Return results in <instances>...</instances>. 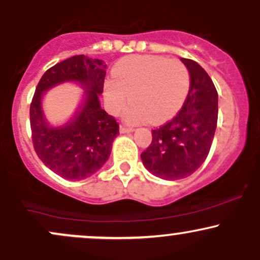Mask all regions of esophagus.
Segmentation results:
<instances>
[{
	"mask_svg": "<svg viewBox=\"0 0 260 260\" xmlns=\"http://www.w3.org/2000/svg\"><path fill=\"white\" fill-rule=\"evenodd\" d=\"M120 132H121V133H129V132H133V128L126 127V126H123V124H121V126H120Z\"/></svg>",
	"mask_w": 260,
	"mask_h": 260,
	"instance_id": "34e87169",
	"label": "esophagus"
}]
</instances>
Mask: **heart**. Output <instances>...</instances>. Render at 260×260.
Listing matches in <instances>:
<instances>
[{
    "mask_svg": "<svg viewBox=\"0 0 260 260\" xmlns=\"http://www.w3.org/2000/svg\"><path fill=\"white\" fill-rule=\"evenodd\" d=\"M189 90V72L181 61L154 55H134L122 58L105 83V100L112 113L126 111L131 123L164 122L175 116Z\"/></svg>",
    "mask_w": 260,
    "mask_h": 260,
    "instance_id": "1",
    "label": "heart"
}]
</instances>
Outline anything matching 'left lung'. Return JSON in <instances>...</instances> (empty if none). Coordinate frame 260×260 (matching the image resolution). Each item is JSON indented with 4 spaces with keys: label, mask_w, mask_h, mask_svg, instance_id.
Returning <instances> with one entry per match:
<instances>
[{
    "label": "left lung",
    "mask_w": 260,
    "mask_h": 260,
    "mask_svg": "<svg viewBox=\"0 0 260 260\" xmlns=\"http://www.w3.org/2000/svg\"><path fill=\"white\" fill-rule=\"evenodd\" d=\"M190 77L183 106L172 120L151 129L150 145L140 154L151 174L164 180L192 175L207 159L217 124V91L204 68L181 58Z\"/></svg>",
    "instance_id": "1"
}]
</instances>
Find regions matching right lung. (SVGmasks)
I'll return each instance as SVG.
<instances>
[{
	"label": "right lung",
	"instance_id": "obj_1",
	"mask_svg": "<svg viewBox=\"0 0 260 260\" xmlns=\"http://www.w3.org/2000/svg\"><path fill=\"white\" fill-rule=\"evenodd\" d=\"M106 64L101 59L76 55L52 66L44 73L30 104L31 140L35 153L51 171L66 180H83L98 171L111 153L118 133L117 121L101 109ZM63 81L85 86L83 104L70 121L53 126L41 110L44 91Z\"/></svg>",
	"mask_w": 260,
	"mask_h": 260
}]
</instances>
